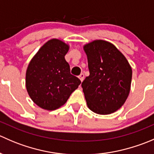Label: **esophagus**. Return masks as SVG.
Masks as SVG:
<instances>
[{
    "label": "esophagus",
    "instance_id": "esophagus-1",
    "mask_svg": "<svg viewBox=\"0 0 154 154\" xmlns=\"http://www.w3.org/2000/svg\"><path fill=\"white\" fill-rule=\"evenodd\" d=\"M79 79L80 80V81L83 82V80H84V74H83V73H82V74H80V75H79Z\"/></svg>",
    "mask_w": 154,
    "mask_h": 154
}]
</instances>
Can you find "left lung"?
Wrapping results in <instances>:
<instances>
[{
	"instance_id": "obj_1",
	"label": "left lung",
	"mask_w": 154,
	"mask_h": 154,
	"mask_svg": "<svg viewBox=\"0 0 154 154\" xmlns=\"http://www.w3.org/2000/svg\"><path fill=\"white\" fill-rule=\"evenodd\" d=\"M89 76L82 83L87 106L94 112L109 115L125 103L130 91L132 68L113 44L94 40L83 46Z\"/></svg>"
}]
</instances>
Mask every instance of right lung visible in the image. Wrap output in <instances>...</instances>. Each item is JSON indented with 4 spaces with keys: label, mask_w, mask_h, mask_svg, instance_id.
<instances>
[{
    "label": "right lung",
    "mask_w": 154,
    "mask_h": 154,
    "mask_svg": "<svg viewBox=\"0 0 154 154\" xmlns=\"http://www.w3.org/2000/svg\"><path fill=\"white\" fill-rule=\"evenodd\" d=\"M69 45L57 38L48 41L29 62L26 88L32 101L44 109L55 110L64 105L81 81L70 73L65 59Z\"/></svg>",
    "instance_id": "obj_1"
}]
</instances>
